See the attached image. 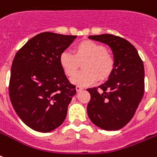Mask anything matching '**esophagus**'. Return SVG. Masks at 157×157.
Segmentation results:
<instances>
[{
  "mask_svg": "<svg viewBox=\"0 0 157 157\" xmlns=\"http://www.w3.org/2000/svg\"><path fill=\"white\" fill-rule=\"evenodd\" d=\"M76 91H77V92H79V91H81V90H83V87L77 86L76 87Z\"/></svg>",
  "mask_w": 157,
  "mask_h": 157,
  "instance_id": "esophagus-1",
  "label": "esophagus"
}]
</instances>
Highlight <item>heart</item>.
<instances>
[{"label":"heart","mask_w":157,"mask_h":157,"mask_svg":"<svg viewBox=\"0 0 157 157\" xmlns=\"http://www.w3.org/2000/svg\"><path fill=\"white\" fill-rule=\"evenodd\" d=\"M74 54L63 51L59 58V64L67 76H72L84 60V70L76 72L71 78L75 85L87 86L100 79L109 77L115 67L114 57L101 43L83 40L74 46Z\"/></svg>","instance_id":"heart-1"}]
</instances>
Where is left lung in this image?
Here are the masks:
<instances>
[{"label": "left lung", "mask_w": 157, "mask_h": 157, "mask_svg": "<svg viewBox=\"0 0 157 157\" xmlns=\"http://www.w3.org/2000/svg\"><path fill=\"white\" fill-rule=\"evenodd\" d=\"M89 38L109 45L113 52L115 67L107 82L87 89L90 94L87 113L91 121L101 129L117 130L133 118L143 98L144 63L135 47L124 38L112 34L90 36Z\"/></svg>", "instance_id": "left-lung-1"}]
</instances>
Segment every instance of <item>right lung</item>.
I'll return each instance as SVG.
<instances>
[{
	"instance_id": "add662e5",
	"label": "right lung",
	"mask_w": 157,
	"mask_h": 157,
	"mask_svg": "<svg viewBox=\"0 0 157 157\" xmlns=\"http://www.w3.org/2000/svg\"><path fill=\"white\" fill-rule=\"evenodd\" d=\"M76 36L45 32L35 36L16 53L11 67L9 94L22 121L36 131L60 126L76 94L59 64V55Z\"/></svg>"
}]
</instances>
